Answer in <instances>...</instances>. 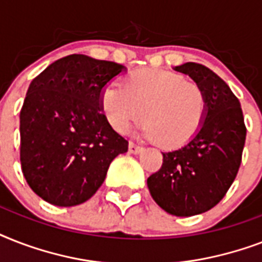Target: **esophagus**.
Here are the masks:
<instances>
[{"instance_id": "1", "label": "esophagus", "mask_w": 262, "mask_h": 262, "mask_svg": "<svg viewBox=\"0 0 262 262\" xmlns=\"http://www.w3.org/2000/svg\"><path fill=\"white\" fill-rule=\"evenodd\" d=\"M144 148L141 145H137L135 143H129V152L130 154H140V152H143Z\"/></svg>"}]
</instances>
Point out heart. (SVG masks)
Returning a JSON list of instances; mask_svg holds the SVG:
<instances>
[{"label":"heart","instance_id":"1","mask_svg":"<svg viewBox=\"0 0 262 262\" xmlns=\"http://www.w3.org/2000/svg\"><path fill=\"white\" fill-rule=\"evenodd\" d=\"M99 104L115 132L127 133L144 117L143 135L160 145H186L203 129L208 115V98L195 81L179 73L144 68L123 77L122 87L107 84ZM144 113H142V110Z\"/></svg>","mask_w":262,"mask_h":262}]
</instances>
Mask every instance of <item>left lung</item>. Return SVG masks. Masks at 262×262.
<instances>
[{
    "label": "left lung",
    "instance_id": "8db88e82",
    "mask_svg": "<svg viewBox=\"0 0 262 262\" xmlns=\"http://www.w3.org/2000/svg\"><path fill=\"white\" fill-rule=\"evenodd\" d=\"M174 69L204 88L208 115L190 143L163 152L162 167L147 179V185L162 209L175 216H193L217 205L234 182L242 162L246 126L238 98L211 69L195 62Z\"/></svg>",
    "mask_w": 262,
    "mask_h": 262
}]
</instances>
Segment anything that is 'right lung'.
<instances>
[{"mask_svg": "<svg viewBox=\"0 0 262 262\" xmlns=\"http://www.w3.org/2000/svg\"><path fill=\"white\" fill-rule=\"evenodd\" d=\"M125 67L72 54L31 81L20 111V162L27 183L58 207L85 203L110 163L127 151L100 113L102 88Z\"/></svg>", "mask_w": 262, "mask_h": 262, "instance_id": "add662e5", "label": "right lung"}]
</instances>
